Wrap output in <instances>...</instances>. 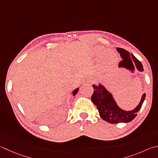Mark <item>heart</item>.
Returning <instances> with one entry per match:
<instances>
[{
  "mask_svg": "<svg viewBox=\"0 0 158 158\" xmlns=\"http://www.w3.org/2000/svg\"><path fill=\"white\" fill-rule=\"evenodd\" d=\"M104 52V50L103 49V48H99V47H97L94 49V51H93V53L95 56H99L101 55V54ZM109 53H111V52L110 51H107V52H105L103 54V58H105L106 56Z\"/></svg>",
  "mask_w": 158,
  "mask_h": 158,
  "instance_id": "b5f03b06",
  "label": "heart"
}]
</instances>
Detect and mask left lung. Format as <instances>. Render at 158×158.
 I'll use <instances>...</instances> for the list:
<instances>
[{
    "label": "left lung",
    "instance_id": "left-lung-1",
    "mask_svg": "<svg viewBox=\"0 0 158 158\" xmlns=\"http://www.w3.org/2000/svg\"><path fill=\"white\" fill-rule=\"evenodd\" d=\"M117 50L120 54L122 61L119 62V68H124L134 73L135 68L140 72L144 70L142 64L133 54H130L123 48H117ZM94 93L91 100L98 109L100 117L110 124L130 122L137 116V113L142 108L146 94H142L139 104L133 110H125L119 107L114 97L110 92L102 84L93 85Z\"/></svg>",
    "mask_w": 158,
    "mask_h": 158
}]
</instances>
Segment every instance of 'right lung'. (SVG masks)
<instances>
[{"instance_id": "add662e5", "label": "right lung", "mask_w": 158, "mask_h": 158, "mask_svg": "<svg viewBox=\"0 0 158 158\" xmlns=\"http://www.w3.org/2000/svg\"><path fill=\"white\" fill-rule=\"evenodd\" d=\"M78 91H79V88H76L75 90H74L73 92V96H75L76 94H77V93H78Z\"/></svg>"}]
</instances>
